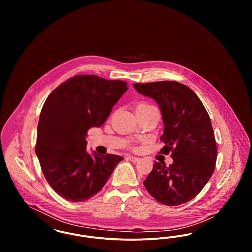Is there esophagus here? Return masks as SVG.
<instances>
[{
  "instance_id": "obj_1",
  "label": "esophagus",
  "mask_w": 252,
  "mask_h": 252,
  "mask_svg": "<svg viewBox=\"0 0 252 252\" xmlns=\"http://www.w3.org/2000/svg\"><path fill=\"white\" fill-rule=\"evenodd\" d=\"M128 160H130V161H132V162H138L139 161V158H137V157H134V156H127V158H126Z\"/></svg>"
}]
</instances>
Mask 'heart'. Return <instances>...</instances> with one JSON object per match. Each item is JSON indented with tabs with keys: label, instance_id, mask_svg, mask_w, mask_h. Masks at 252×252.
Segmentation results:
<instances>
[{
	"label": "heart",
	"instance_id": "obj_1",
	"mask_svg": "<svg viewBox=\"0 0 252 252\" xmlns=\"http://www.w3.org/2000/svg\"><path fill=\"white\" fill-rule=\"evenodd\" d=\"M138 107H141V108H148V107H152V106H151V105H149V104L143 103V104H140Z\"/></svg>",
	"mask_w": 252,
	"mask_h": 252
}]
</instances>
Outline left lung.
<instances>
[{
  "instance_id": "8db88e82",
  "label": "left lung",
  "mask_w": 252,
  "mask_h": 252,
  "mask_svg": "<svg viewBox=\"0 0 252 252\" xmlns=\"http://www.w3.org/2000/svg\"><path fill=\"white\" fill-rule=\"evenodd\" d=\"M133 86L158 103L164 126L160 141L165 145L160 153L171 152L173 158L168 167L155 161L144 187L159 203H186L203 189L216 167L217 148L209 114L198 96L179 82Z\"/></svg>"
}]
</instances>
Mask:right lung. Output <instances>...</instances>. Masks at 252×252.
<instances>
[{
	"label": "right lung",
	"instance_id": "right-lung-1",
	"mask_svg": "<svg viewBox=\"0 0 252 252\" xmlns=\"http://www.w3.org/2000/svg\"><path fill=\"white\" fill-rule=\"evenodd\" d=\"M127 83L93 74L77 75L47 97L37 125L36 154L52 189L71 202L94 196L124 158L101 156L86 147L87 132L101 126Z\"/></svg>",
	"mask_w": 252,
	"mask_h": 252
}]
</instances>
